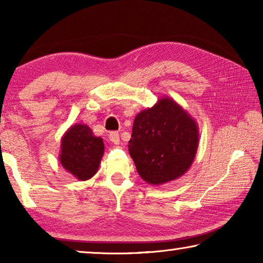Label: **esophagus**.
I'll return each instance as SVG.
<instances>
[{
    "mask_svg": "<svg viewBox=\"0 0 263 263\" xmlns=\"http://www.w3.org/2000/svg\"><path fill=\"white\" fill-rule=\"evenodd\" d=\"M109 139H110V141H112L116 145H118L119 142H121V138H119L118 132H111L109 135Z\"/></svg>",
    "mask_w": 263,
    "mask_h": 263,
    "instance_id": "obj_1",
    "label": "esophagus"
}]
</instances>
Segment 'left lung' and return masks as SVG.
Masks as SVG:
<instances>
[{"label":"left lung","mask_w":263,"mask_h":263,"mask_svg":"<svg viewBox=\"0 0 263 263\" xmlns=\"http://www.w3.org/2000/svg\"><path fill=\"white\" fill-rule=\"evenodd\" d=\"M198 140L195 119L171 97H162L136 116L128 152L141 179L160 185L188 172Z\"/></svg>","instance_id":"left-lung-1"}]
</instances>
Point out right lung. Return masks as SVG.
Returning a JSON list of instances; mask_svg holds the SVG:
<instances>
[{
  "mask_svg": "<svg viewBox=\"0 0 263 263\" xmlns=\"http://www.w3.org/2000/svg\"><path fill=\"white\" fill-rule=\"evenodd\" d=\"M103 153V139L84 124H75L61 138L59 161L78 180L87 181L99 171Z\"/></svg>",
  "mask_w": 263,
  "mask_h": 263,
  "instance_id": "obj_1",
  "label": "right lung"
}]
</instances>
